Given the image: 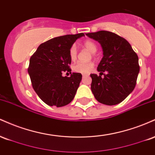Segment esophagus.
Masks as SVG:
<instances>
[{"label":"esophagus","instance_id":"34e87169","mask_svg":"<svg viewBox=\"0 0 155 155\" xmlns=\"http://www.w3.org/2000/svg\"><path fill=\"white\" fill-rule=\"evenodd\" d=\"M87 76V74H82V77L83 78H84L85 76Z\"/></svg>","mask_w":155,"mask_h":155}]
</instances>
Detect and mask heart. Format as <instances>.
Instances as JSON below:
<instances>
[{
	"label": "heart",
	"mask_w": 155,
	"mask_h": 155,
	"mask_svg": "<svg viewBox=\"0 0 155 155\" xmlns=\"http://www.w3.org/2000/svg\"><path fill=\"white\" fill-rule=\"evenodd\" d=\"M83 47L85 49H88L90 52L95 53L97 49V47L96 45V44L94 41L90 40H87L85 41L83 43ZM69 57H70V59L71 61H75L77 58V49L76 47L74 45H73L72 47H71L70 49H69ZM94 67V63L93 62H88V63H82V62H79L74 65V71L75 72L80 73V74H88L92 71V69Z\"/></svg>",
	"instance_id": "1"
}]
</instances>
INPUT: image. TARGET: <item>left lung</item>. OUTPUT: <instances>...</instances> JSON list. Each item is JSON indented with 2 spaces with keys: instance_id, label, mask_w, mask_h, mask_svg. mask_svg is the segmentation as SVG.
<instances>
[{
  "instance_id": "1",
  "label": "left lung",
  "mask_w": 155,
  "mask_h": 155,
  "mask_svg": "<svg viewBox=\"0 0 155 155\" xmlns=\"http://www.w3.org/2000/svg\"><path fill=\"white\" fill-rule=\"evenodd\" d=\"M101 44L104 57L97 66L100 75L92 74L91 90L98 102L108 106L123 101L134 90L139 73L138 55L126 39L101 31L86 34ZM107 71L105 74L103 72ZM104 74V77L101 76Z\"/></svg>"
}]
</instances>
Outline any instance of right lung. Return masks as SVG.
Listing matches in <instances>:
<instances>
[{"label": "right lung", "mask_w": 155, "mask_h": 155, "mask_svg": "<svg viewBox=\"0 0 155 155\" xmlns=\"http://www.w3.org/2000/svg\"><path fill=\"white\" fill-rule=\"evenodd\" d=\"M83 33L55 37L41 44L30 59L28 71L32 86L38 97L50 106H66L74 99L81 80L80 73H71L69 49Z\"/></svg>", "instance_id": "right-lung-1"}]
</instances>
